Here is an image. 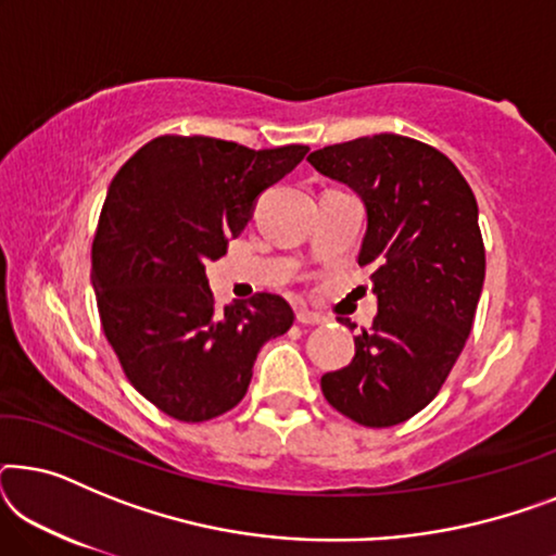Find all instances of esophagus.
Segmentation results:
<instances>
[{
  "label": "esophagus",
  "mask_w": 556,
  "mask_h": 556,
  "mask_svg": "<svg viewBox=\"0 0 556 556\" xmlns=\"http://www.w3.org/2000/svg\"><path fill=\"white\" fill-rule=\"evenodd\" d=\"M295 318H299V324H303V326H324L326 321H329L324 314H316V311H308V308L295 311Z\"/></svg>",
  "instance_id": "34e87169"
}]
</instances>
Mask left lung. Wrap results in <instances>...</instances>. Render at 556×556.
<instances>
[{
  "label": "left lung",
  "instance_id": "1",
  "mask_svg": "<svg viewBox=\"0 0 556 556\" xmlns=\"http://www.w3.org/2000/svg\"><path fill=\"white\" fill-rule=\"evenodd\" d=\"M308 162L362 197L359 265L375 270L379 306L349 367L321 377L324 397L364 428H392L430 405L473 329L485 278L476 197L451 159L397 134L333 143Z\"/></svg>",
  "mask_w": 556,
  "mask_h": 556
}]
</instances>
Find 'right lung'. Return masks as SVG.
Returning a JSON list of instances; mask_svg holds the SVG:
<instances>
[{
    "label": "right lung",
    "mask_w": 556,
    "mask_h": 556,
    "mask_svg": "<svg viewBox=\"0 0 556 556\" xmlns=\"http://www.w3.org/2000/svg\"><path fill=\"white\" fill-rule=\"evenodd\" d=\"M306 151L159 136L111 181L90 270L98 314L128 382L174 420L232 409L261 346L291 329L293 308L276 293L217 308L204 265L227 253L257 197Z\"/></svg>",
    "instance_id": "right-lung-1"
}]
</instances>
